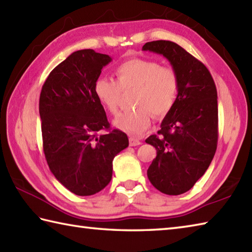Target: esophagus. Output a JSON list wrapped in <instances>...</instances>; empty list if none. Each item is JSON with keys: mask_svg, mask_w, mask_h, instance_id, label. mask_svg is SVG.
Here are the masks:
<instances>
[{"mask_svg": "<svg viewBox=\"0 0 252 252\" xmlns=\"http://www.w3.org/2000/svg\"><path fill=\"white\" fill-rule=\"evenodd\" d=\"M141 144V141L139 139L135 138V137H129V145L131 147H135V146H139Z\"/></svg>", "mask_w": 252, "mask_h": 252, "instance_id": "esophagus-1", "label": "esophagus"}]
</instances>
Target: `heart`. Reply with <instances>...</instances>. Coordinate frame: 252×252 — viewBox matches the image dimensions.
Instances as JSON below:
<instances>
[{
    "mask_svg": "<svg viewBox=\"0 0 252 252\" xmlns=\"http://www.w3.org/2000/svg\"><path fill=\"white\" fill-rule=\"evenodd\" d=\"M117 81L101 77L94 82V94L112 114L120 107L122 91L135 89L136 107L121 113L114 126L127 134L138 136L149 127L154 114L164 117L172 110L179 92L178 74L172 68L161 67L154 60L132 58L115 70Z\"/></svg>",
    "mask_w": 252,
    "mask_h": 252,
    "instance_id": "b5f03b06",
    "label": "heart"
}]
</instances>
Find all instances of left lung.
<instances>
[{"label": "left lung", "instance_id": "left-lung-1", "mask_svg": "<svg viewBox=\"0 0 252 252\" xmlns=\"http://www.w3.org/2000/svg\"><path fill=\"white\" fill-rule=\"evenodd\" d=\"M142 50L165 57L178 74L174 106L163 118L158 135L149 136L146 142L157 150L147 171L149 181L160 192L179 195L193 188L216 153V85L205 65L173 41L146 42Z\"/></svg>", "mask_w": 252, "mask_h": 252}]
</instances>
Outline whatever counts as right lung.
Listing matches in <instances>:
<instances>
[{
	"label": "right lung",
	"instance_id": "1",
	"mask_svg": "<svg viewBox=\"0 0 252 252\" xmlns=\"http://www.w3.org/2000/svg\"><path fill=\"white\" fill-rule=\"evenodd\" d=\"M108 55L74 51L49 73L39 97L44 153L55 178L75 195L89 196L110 183L113 159L128 147L125 132L111 130L94 94ZM99 130L109 132L102 135Z\"/></svg>",
	"mask_w": 252,
	"mask_h": 252
}]
</instances>
